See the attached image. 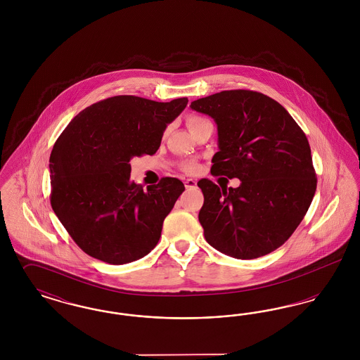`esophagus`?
Wrapping results in <instances>:
<instances>
[{
  "label": "esophagus",
  "mask_w": 360,
  "mask_h": 360,
  "mask_svg": "<svg viewBox=\"0 0 360 360\" xmlns=\"http://www.w3.org/2000/svg\"><path fill=\"white\" fill-rule=\"evenodd\" d=\"M197 186V182L194 181V179H186L185 181V188H193Z\"/></svg>",
  "instance_id": "obj_1"
}]
</instances>
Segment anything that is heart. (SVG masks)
Listing matches in <instances>:
<instances>
[{"label": "heart", "mask_w": 360, "mask_h": 360, "mask_svg": "<svg viewBox=\"0 0 360 360\" xmlns=\"http://www.w3.org/2000/svg\"><path fill=\"white\" fill-rule=\"evenodd\" d=\"M202 121H206V119L200 117V116H191L188 120V128H191V127H194V125H197V124H200ZM185 170L188 172H195L198 170V165L197 163H188V165L185 166Z\"/></svg>", "instance_id": "heart-1"}]
</instances>
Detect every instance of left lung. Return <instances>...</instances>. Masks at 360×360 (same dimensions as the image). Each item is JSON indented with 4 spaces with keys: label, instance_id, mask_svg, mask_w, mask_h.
Returning a JSON list of instances; mask_svg holds the SVG:
<instances>
[{
    "label": "left lung",
    "instance_id": "8db88e82",
    "mask_svg": "<svg viewBox=\"0 0 360 360\" xmlns=\"http://www.w3.org/2000/svg\"><path fill=\"white\" fill-rule=\"evenodd\" d=\"M190 108L217 124L212 174L241 181L236 188L198 181L206 241L236 259L273 252L302 221L317 188L304 131L281 103L254 90H224Z\"/></svg>",
    "mask_w": 360,
    "mask_h": 360
}]
</instances>
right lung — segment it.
<instances>
[{
    "label": "right lung",
    "instance_id": "1",
    "mask_svg": "<svg viewBox=\"0 0 360 360\" xmlns=\"http://www.w3.org/2000/svg\"><path fill=\"white\" fill-rule=\"evenodd\" d=\"M188 101L110 97L87 106L58 137L50 156V201L87 255L124 264L154 250L185 186L165 176L143 190L131 181L129 160L158 151L167 124Z\"/></svg>",
    "mask_w": 360,
    "mask_h": 360
}]
</instances>
